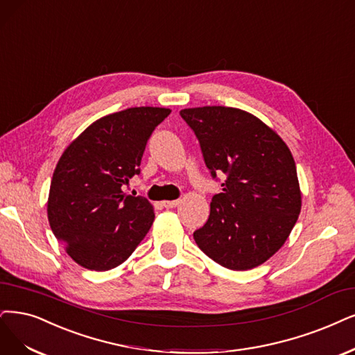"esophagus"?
<instances>
[{
    "instance_id": "esophagus-1",
    "label": "esophagus",
    "mask_w": 355,
    "mask_h": 355,
    "mask_svg": "<svg viewBox=\"0 0 355 355\" xmlns=\"http://www.w3.org/2000/svg\"><path fill=\"white\" fill-rule=\"evenodd\" d=\"M180 203H181L180 200H166V202H164V206L165 207H177Z\"/></svg>"
}]
</instances>
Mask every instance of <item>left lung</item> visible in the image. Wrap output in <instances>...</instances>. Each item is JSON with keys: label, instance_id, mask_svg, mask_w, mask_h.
Wrapping results in <instances>:
<instances>
[{"label": "left lung", "instance_id": "1", "mask_svg": "<svg viewBox=\"0 0 355 355\" xmlns=\"http://www.w3.org/2000/svg\"><path fill=\"white\" fill-rule=\"evenodd\" d=\"M180 115L198 137L212 178L227 175L194 241L232 270L265 263L284 245L301 211L290 149L259 118L237 108H187Z\"/></svg>", "mask_w": 355, "mask_h": 355}]
</instances>
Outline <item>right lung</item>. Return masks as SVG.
I'll list each match as a JSON object with an SVG mask.
<instances>
[{"label": "right lung", "instance_id": "1", "mask_svg": "<svg viewBox=\"0 0 355 355\" xmlns=\"http://www.w3.org/2000/svg\"><path fill=\"white\" fill-rule=\"evenodd\" d=\"M168 108H127L99 118L64 150L51 181L48 220L65 252L90 270L125 261L155 214L141 196L124 194L140 174L141 156Z\"/></svg>", "mask_w": 355, "mask_h": 355}]
</instances>
